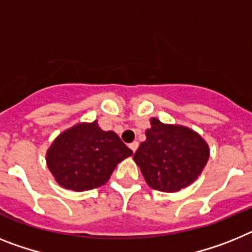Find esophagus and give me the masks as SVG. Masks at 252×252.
I'll return each mask as SVG.
<instances>
[{"mask_svg":"<svg viewBox=\"0 0 252 252\" xmlns=\"http://www.w3.org/2000/svg\"><path fill=\"white\" fill-rule=\"evenodd\" d=\"M129 149L132 150L133 152H136V150L138 149V142H137V141H134V142L129 143Z\"/></svg>","mask_w":252,"mask_h":252,"instance_id":"obj_1","label":"esophagus"}]
</instances>
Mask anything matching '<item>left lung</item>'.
<instances>
[{"mask_svg":"<svg viewBox=\"0 0 252 252\" xmlns=\"http://www.w3.org/2000/svg\"><path fill=\"white\" fill-rule=\"evenodd\" d=\"M146 141L133 158L146 183L161 192H177L193 183L209 160L208 143L198 133L183 126L150 120Z\"/></svg>","mask_w":252,"mask_h":252,"instance_id":"1","label":"left lung"}]
</instances>
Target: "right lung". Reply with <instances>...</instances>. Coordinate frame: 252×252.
<instances>
[{
    "label": "right lung",
    "instance_id": "add662e5",
    "mask_svg": "<svg viewBox=\"0 0 252 252\" xmlns=\"http://www.w3.org/2000/svg\"><path fill=\"white\" fill-rule=\"evenodd\" d=\"M132 155L115 132H105L94 120L61 133L48 149L46 161L61 187L82 192L105 185L116 165Z\"/></svg>",
    "mask_w": 252,
    "mask_h": 252
}]
</instances>
